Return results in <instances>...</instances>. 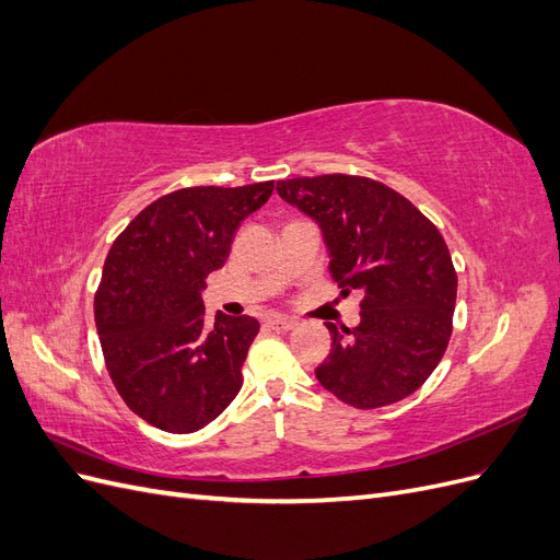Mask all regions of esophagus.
<instances>
[{
    "label": "esophagus",
    "mask_w": 560,
    "mask_h": 560,
    "mask_svg": "<svg viewBox=\"0 0 560 560\" xmlns=\"http://www.w3.org/2000/svg\"><path fill=\"white\" fill-rule=\"evenodd\" d=\"M266 325H268L270 329H276V331H287V329H294V327H296V319L282 317V315H273V317L266 319Z\"/></svg>",
    "instance_id": "obj_1"
}]
</instances>
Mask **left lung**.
<instances>
[{
  "label": "left lung",
  "mask_w": 560,
  "mask_h": 560,
  "mask_svg": "<svg viewBox=\"0 0 560 560\" xmlns=\"http://www.w3.org/2000/svg\"><path fill=\"white\" fill-rule=\"evenodd\" d=\"M278 194L313 217L331 278L360 292V325L334 327L315 376L354 409L401 401L430 378L453 331L457 276L442 233L409 198L360 175L280 179Z\"/></svg>",
  "instance_id": "left-lung-1"
}]
</instances>
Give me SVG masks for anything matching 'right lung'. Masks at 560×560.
<instances>
[{
    "instance_id": "obj_1",
    "label": "right lung",
    "mask_w": 560,
    "mask_h": 560,
    "mask_svg": "<svg viewBox=\"0 0 560 560\" xmlns=\"http://www.w3.org/2000/svg\"><path fill=\"white\" fill-rule=\"evenodd\" d=\"M273 179L186 186L156 198L114 241L95 292V327L118 395L149 425L206 428L241 393L259 322L206 317L200 292L229 259L241 222Z\"/></svg>"
}]
</instances>
